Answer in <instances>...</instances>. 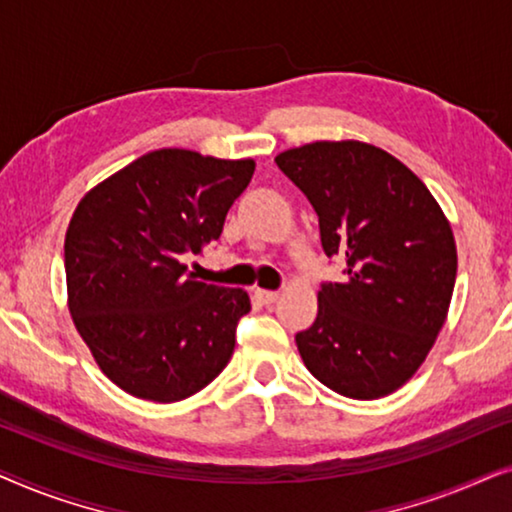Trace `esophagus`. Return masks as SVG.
<instances>
[{"instance_id":"esophagus-1","label":"esophagus","mask_w":512,"mask_h":512,"mask_svg":"<svg viewBox=\"0 0 512 512\" xmlns=\"http://www.w3.org/2000/svg\"><path fill=\"white\" fill-rule=\"evenodd\" d=\"M254 296L265 305H272L279 298V291H268V289H254Z\"/></svg>"}]
</instances>
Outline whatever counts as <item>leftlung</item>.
Returning a JSON list of instances; mask_svg holds the SVG:
<instances>
[{
    "instance_id": "left-lung-1",
    "label": "left lung",
    "mask_w": 512,
    "mask_h": 512,
    "mask_svg": "<svg viewBox=\"0 0 512 512\" xmlns=\"http://www.w3.org/2000/svg\"><path fill=\"white\" fill-rule=\"evenodd\" d=\"M319 216L345 282L317 293L296 335L307 370L335 394L373 401L401 389L431 352L457 279L452 226L424 181L373 144L312 142L275 158Z\"/></svg>"
}]
</instances>
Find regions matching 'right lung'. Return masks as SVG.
<instances>
[{
	"mask_svg": "<svg viewBox=\"0 0 512 512\" xmlns=\"http://www.w3.org/2000/svg\"><path fill=\"white\" fill-rule=\"evenodd\" d=\"M251 158L158 149L90 188L65 235L67 307L104 375L130 396L174 403L228 366L244 289L198 282L181 256L219 240Z\"/></svg>",
	"mask_w": 512,
	"mask_h": 512,
	"instance_id": "obj_1",
	"label": "right lung"
}]
</instances>
